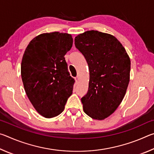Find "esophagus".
Listing matches in <instances>:
<instances>
[{"label":"esophagus","mask_w":154,"mask_h":154,"mask_svg":"<svg viewBox=\"0 0 154 154\" xmlns=\"http://www.w3.org/2000/svg\"><path fill=\"white\" fill-rule=\"evenodd\" d=\"M75 82L78 83V82H79V77H75Z\"/></svg>","instance_id":"obj_1"}]
</instances>
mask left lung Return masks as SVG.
Wrapping results in <instances>:
<instances>
[{"mask_svg": "<svg viewBox=\"0 0 154 154\" xmlns=\"http://www.w3.org/2000/svg\"><path fill=\"white\" fill-rule=\"evenodd\" d=\"M88 64V91L82 98L83 111L94 119L110 116L120 105L130 82V59L122 44L110 34L88 30L75 38Z\"/></svg>", "mask_w": 154, "mask_h": 154, "instance_id": "1", "label": "left lung"}]
</instances>
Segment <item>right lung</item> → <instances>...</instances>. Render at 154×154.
<instances>
[{
  "mask_svg": "<svg viewBox=\"0 0 154 154\" xmlns=\"http://www.w3.org/2000/svg\"><path fill=\"white\" fill-rule=\"evenodd\" d=\"M72 42L70 34L43 33L25 49L21 64L24 88L34 108L44 118L60 114L72 93L75 80L64 58Z\"/></svg>",
  "mask_w": 154,
  "mask_h": 154,
  "instance_id": "add662e5",
  "label": "right lung"
}]
</instances>
